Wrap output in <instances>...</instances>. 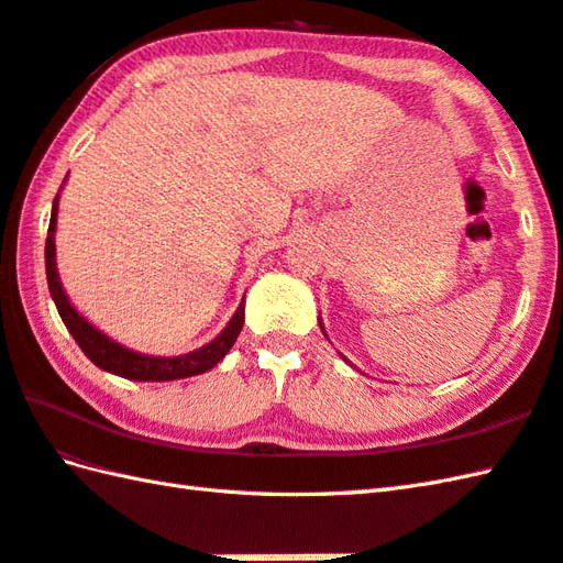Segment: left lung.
I'll use <instances>...</instances> for the list:
<instances>
[{
    "mask_svg": "<svg viewBox=\"0 0 563 563\" xmlns=\"http://www.w3.org/2000/svg\"><path fill=\"white\" fill-rule=\"evenodd\" d=\"M319 329L324 331V321H321V319H319ZM324 336H327V331H324ZM327 339H329V336H327ZM341 357H343V355H341ZM343 361H345V357H343ZM345 363H349V361H345Z\"/></svg>",
    "mask_w": 563,
    "mask_h": 563,
    "instance_id": "obj_1",
    "label": "left lung"
}]
</instances>
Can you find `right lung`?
<instances>
[{
	"label": "right lung",
	"mask_w": 563,
	"mask_h": 563,
	"mask_svg": "<svg viewBox=\"0 0 563 563\" xmlns=\"http://www.w3.org/2000/svg\"><path fill=\"white\" fill-rule=\"evenodd\" d=\"M57 202H59V194L53 200L51 227H47V239H45L47 288H51L57 312L63 317L71 339L77 341L84 355H87L93 365L106 369V373L111 375L135 379V382H169V379H184V377L208 373L210 367L218 365L222 357L230 353L239 331L244 327V300L236 307V312L232 314L230 321H227V327L218 333V336H214L210 343L200 345V349L184 355L137 353L133 349H128V345L113 341L111 336H106V333L93 327L89 319H84L81 312L75 309V305L69 302V297L63 288V280H59V273H57V258H55Z\"/></svg>",
	"instance_id": "obj_1"
}]
</instances>
